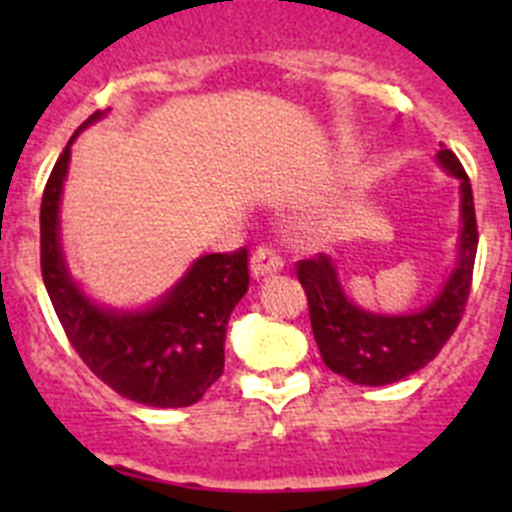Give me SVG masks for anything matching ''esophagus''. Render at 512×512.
<instances>
[{"label":"esophagus","instance_id":"34e87169","mask_svg":"<svg viewBox=\"0 0 512 512\" xmlns=\"http://www.w3.org/2000/svg\"><path fill=\"white\" fill-rule=\"evenodd\" d=\"M284 266V259L279 256L277 248L271 246H259L251 256V274L256 279L266 277V274H277Z\"/></svg>","mask_w":512,"mask_h":512}]
</instances>
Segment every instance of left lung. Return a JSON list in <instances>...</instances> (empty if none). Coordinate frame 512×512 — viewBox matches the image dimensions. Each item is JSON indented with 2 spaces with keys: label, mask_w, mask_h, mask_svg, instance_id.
<instances>
[{
  "label": "left lung",
  "mask_w": 512,
  "mask_h": 512,
  "mask_svg": "<svg viewBox=\"0 0 512 512\" xmlns=\"http://www.w3.org/2000/svg\"><path fill=\"white\" fill-rule=\"evenodd\" d=\"M436 158L461 182V235L456 269L431 305L410 315H374L348 300L336 266L325 253L297 261V279L305 287L312 336L320 356L330 372L341 374L348 382L382 387L410 377L436 359L464 315L479 243L472 184L459 158L443 148V143Z\"/></svg>",
  "instance_id": "left-lung-1"
}]
</instances>
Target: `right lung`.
<instances>
[{
	"instance_id": "right-lung-1",
	"label": "right lung",
	"mask_w": 512,
	"mask_h": 512,
	"mask_svg": "<svg viewBox=\"0 0 512 512\" xmlns=\"http://www.w3.org/2000/svg\"><path fill=\"white\" fill-rule=\"evenodd\" d=\"M99 117L102 112H94L81 128ZM79 130L58 156L40 205V271L53 310L81 361L117 395L151 408H187L223 374L225 328L251 282L248 251L202 256L148 310L94 305L71 279L58 235V202Z\"/></svg>"
}]
</instances>
